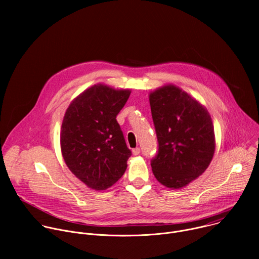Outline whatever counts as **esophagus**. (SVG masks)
I'll use <instances>...</instances> for the list:
<instances>
[{
    "label": "esophagus",
    "mask_w": 259,
    "mask_h": 259,
    "mask_svg": "<svg viewBox=\"0 0 259 259\" xmlns=\"http://www.w3.org/2000/svg\"><path fill=\"white\" fill-rule=\"evenodd\" d=\"M132 154H133L134 156L139 155V154H140V149H139V147H136V149H133V150H132Z\"/></svg>",
    "instance_id": "1"
}]
</instances>
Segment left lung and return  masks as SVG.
Wrapping results in <instances>:
<instances>
[{
	"label": "left lung",
	"mask_w": 259,
	"mask_h": 259,
	"mask_svg": "<svg viewBox=\"0 0 259 259\" xmlns=\"http://www.w3.org/2000/svg\"><path fill=\"white\" fill-rule=\"evenodd\" d=\"M159 150L151 166L157 180L181 189L202 175L215 151L214 127L206 107L174 85L150 94Z\"/></svg>",
	"instance_id": "obj_1"
}]
</instances>
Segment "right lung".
I'll use <instances>...</instances> for the list:
<instances>
[{
	"label": "right lung",
	"instance_id": "obj_1",
	"mask_svg": "<svg viewBox=\"0 0 259 259\" xmlns=\"http://www.w3.org/2000/svg\"><path fill=\"white\" fill-rule=\"evenodd\" d=\"M130 93L94 85L71 101L63 117L60 146L64 162L95 191L112 187L126 171L131 151L116 118Z\"/></svg>",
	"mask_w": 259,
	"mask_h": 259
}]
</instances>
